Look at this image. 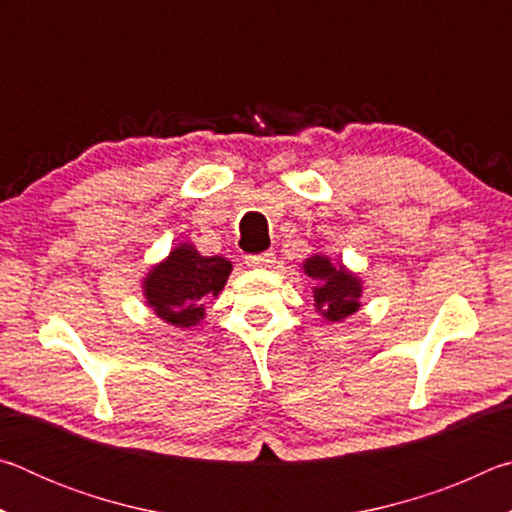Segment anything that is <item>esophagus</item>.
Masks as SVG:
<instances>
[{
  "label": "esophagus",
  "instance_id": "34e87169",
  "mask_svg": "<svg viewBox=\"0 0 512 512\" xmlns=\"http://www.w3.org/2000/svg\"><path fill=\"white\" fill-rule=\"evenodd\" d=\"M273 250H264V253H257V255H246V266H253V268H259V266H268L273 264Z\"/></svg>",
  "mask_w": 512,
  "mask_h": 512
}]
</instances>
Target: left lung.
Masks as SVG:
<instances>
[{
	"mask_svg": "<svg viewBox=\"0 0 512 512\" xmlns=\"http://www.w3.org/2000/svg\"><path fill=\"white\" fill-rule=\"evenodd\" d=\"M305 273L314 277L318 287H314V307L325 316V320L339 323V320L352 316L359 309L361 298V280L352 275L341 264H332L323 255L309 257L305 264Z\"/></svg>",
	"mask_w": 512,
	"mask_h": 512,
	"instance_id": "left-lung-1",
	"label": "left lung"
}]
</instances>
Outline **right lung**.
I'll list each match as a JSON object with an SVG mask.
<instances>
[{
	"label": "right lung",
	"instance_id": "obj_1",
	"mask_svg": "<svg viewBox=\"0 0 512 512\" xmlns=\"http://www.w3.org/2000/svg\"><path fill=\"white\" fill-rule=\"evenodd\" d=\"M230 271L225 257H203L192 244H180L146 277L144 296L164 323L194 327L205 316V300L219 296Z\"/></svg>",
	"mask_w": 512,
	"mask_h": 512
}]
</instances>
